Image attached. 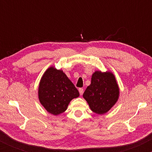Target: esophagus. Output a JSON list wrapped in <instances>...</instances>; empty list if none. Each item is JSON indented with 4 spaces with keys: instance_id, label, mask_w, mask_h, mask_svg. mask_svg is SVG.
<instances>
[{
    "instance_id": "34e87169",
    "label": "esophagus",
    "mask_w": 152,
    "mask_h": 152,
    "mask_svg": "<svg viewBox=\"0 0 152 152\" xmlns=\"http://www.w3.org/2000/svg\"><path fill=\"white\" fill-rule=\"evenodd\" d=\"M78 91H79V94H80V95H83V89L82 88H78Z\"/></svg>"
}]
</instances>
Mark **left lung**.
I'll use <instances>...</instances> for the list:
<instances>
[{"label":"left lung","instance_id":"obj_1","mask_svg":"<svg viewBox=\"0 0 152 152\" xmlns=\"http://www.w3.org/2000/svg\"><path fill=\"white\" fill-rule=\"evenodd\" d=\"M83 97L93 112L97 114L108 112L119 97V88L113 73L96 71L92 74L91 84L85 90Z\"/></svg>","mask_w":152,"mask_h":152}]
</instances>
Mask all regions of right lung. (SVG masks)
<instances>
[{
  "instance_id": "obj_1",
  "label": "right lung",
  "mask_w": 152,
  "mask_h": 152,
  "mask_svg": "<svg viewBox=\"0 0 152 152\" xmlns=\"http://www.w3.org/2000/svg\"><path fill=\"white\" fill-rule=\"evenodd\" d=\"M38 99L50 114L58 115L67 109L79 92L62 70L50 66L43 74L38 86Z\"/></svg>"
}]
</instances>
